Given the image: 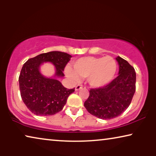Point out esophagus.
I'll use <instances>...</instances> for the list:
<instances>
[{
  "label": "esophagus",
  "mask_w": 156,
  "mask_h": 156,
  "mask_svg": "<svg viewBox=\"0 0 156 156\" xmlns=\"http://www.w3.org/2000/svg\"><path fill=\"white\" fill-rule=\"evenodd\" d=\"M82 87H83V86H82V85H81V84L76 85V86L75 87V91H79L80 89H82Z\"/></svg>",
  "instance_id": "obj_1"
}]
</instances>
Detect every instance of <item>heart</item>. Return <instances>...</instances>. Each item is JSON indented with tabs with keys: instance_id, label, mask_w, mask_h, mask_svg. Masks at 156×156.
<instances>
[{
	"instance_id": "b5f03b06",
	"label": "heart",
	"mask_w": 156,
	"mask_h": 156,
	"mask_svg": "<svg viewBox=\"0 0 156 156\" xmlns=\"http://www.w3.org/2000/svg\"><path fill=\"white\" fill-rule=\"evenodd\" d=\"M74 69L69 66L65 68V74L72 82H78L81 78H87L93 88H101L114 80L117 71V64L111 56L101 57H84L74 63Z\"/></svg>"
}]
</instances>
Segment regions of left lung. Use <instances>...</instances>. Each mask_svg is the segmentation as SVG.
<instances>
[{"mask_svg":"<svg viewBox=\"0 0 156 156\" xmlns=\"http://www.w3.org/2000/svg\"><path fill=\"white\" fill-rule=\"evenodd\" d=\"M119 76L106 86L89 91L84 107L91 115L101 119L120 116L129 107L136 91V74L126 60L116 57Z\"/></svg>","mask_w":156,"mask_h":156,"instance_id":"8db88e82","label":"left lung"}]
</instances>
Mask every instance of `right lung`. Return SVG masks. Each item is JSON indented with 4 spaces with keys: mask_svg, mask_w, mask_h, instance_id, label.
<instances>
[{
    "mask_svg": "<svg viewBox=\"0 0 156 156\" xmlns=\"http://www.w3.org/2000/svg\"><path fill=\"white\" fill-rule=\"evenodd\" d=\"M72 56L67 53L52 51L30 58L23 65L19 76L20 95L25 106L37 116H51L62 109L74 88L67 89L58 78L65 76L64 69ZM54 65L55 74L50 78L40 72L43 63Z\"/></svg>",
    "mask_w": 156,
    "mask_h": 156,
    "instance_id": "right-lung-1",
    "label": "right lung"
}]
</instances>
